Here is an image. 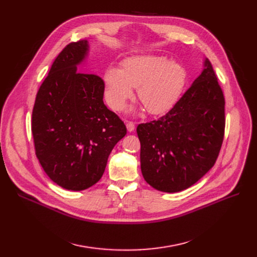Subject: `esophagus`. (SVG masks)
Listing matches in <instances>:
<instances>
[{
	"label": "esophagus",
	"mask_w": 257,
	"mask_h": 257,
	"mask_svg": "<svg viewBox=\"0 0 257 257\" xmlns=\"http://www.w3.org/2000/svg\"><path fill=\"white\" fill-rule=\"evenodd\" d=\"M126 127L129 132H132L134 129H136V125H134V123H132V121H127Z\"/></svg>",
	"instance_id": "1"
}]
</instances>
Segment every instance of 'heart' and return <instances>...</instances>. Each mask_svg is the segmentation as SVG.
I'll return each instance as SVG.
<instances>
[{"label": "heart", "mask_w": 257, "mask_h": 257, "mask_svg": "<svg viewBox=\"0 0 257 257\" xmlns=\"http://www.w3.org/2000/svg\"><path fill=\"white\" fill-rule=\"evenodd\" d=\"M185 81L183 67L157 55L133 56L121 62L120 70L110 66L104 73L108 104L120 110L138 87V97L148 112L159 114L177 101Z\"/></svg>", "instance_id": "obj_1"}]
</instances>
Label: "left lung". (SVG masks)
I'll return each instance as SVG.
<instances>
[{"mask_svg": "<svg viewBox=\"0 0 257 257\" xmlns=\"http://www.w3.org/2000/svg\"><path fill=\"white\" fill-rule=\"evenodd\" d=\"M225 129V100L212 65L203 70L172 109L137 128L141 170L155 190H186L213 167Z\"/></svg>", "mask_w": 257, "mask_h": 257, "instance_id": "8db88e82", "label": "left lung"}]
</instances>
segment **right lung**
Returning <instances> with one entry per match:
<instances>
[{
	"instance_id": "right-lung-1",
	"label": "right lung",
	"mask_w": 257,
	"mask_h": 257,
	"mask_svg": "<svg viewBox=\"0 0 257 257\" xmlns=\"http://www.w3.org/2000/svg\"><path fill=\"white\" fill-rule=\"evenodd\" d=\"M89 49L84 39L59 53L39 87L32 112L39 163L52 181L69 191L96 184L113 147L127 133L103 102V80L80 72Z\"/></svg>"
}]
</instances>
